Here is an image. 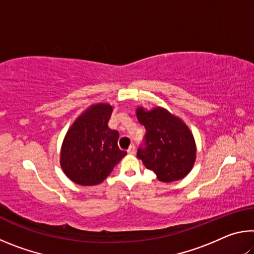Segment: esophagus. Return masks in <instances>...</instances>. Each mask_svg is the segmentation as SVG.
<instances>
[{
    "label": "esophagus",
    "mask_w": 254,
    "mask_h": 254,
    "mask_svg": "<svg viewBox=\"0 0 254 254\" xmlns=\"http://www.w3.org/2000/svg\"><path fill=\"white\" fill-rule=\"evenodd\" d=\"M127 153L130 154H134L135 153V145L134 144H131L130 148L127 149Z\"/></svg>",
    "instance_id": "esophagus-1"
}]
</instances>
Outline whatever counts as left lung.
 Returning a JSON list of instances; mask_svg holds the SVG:
<instances>
[{"label": "left lung", "mask_w": 254, "mask_h": 254, "mask_svg": "<svg viewBox=\"0 0 254 254\" xmlns=\"http://www.w3.org/2000/svg\"><path fill=\"white\" fill-rule=\"evenodd\" d=\"M136 118L145 127V148H139L137 158L163 183L177 182L190 173L196 160L194 135L182 119L157 106H139Z\"/></svg>", "instance_id": "1"}]
</instances>
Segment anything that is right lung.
<instances>
[{
	"label": "right lung",
	"mask_w": 254,
	"mask_h": 254,
	"mask_svg": "<svg viewBox=\"0 0 254 254\" xmlns=\"http://www.w3.org/2000/svg\"><path fill=\"white\" fill-rule=\"evenodd\" d=\"M113 107L97 103L68 128L60 150V166L75 184L94 186L109 176L127 151L118 145L119 132L107 127Z\"/></svg>",
	"instance_id": "obj_1"
}]
</instances>
